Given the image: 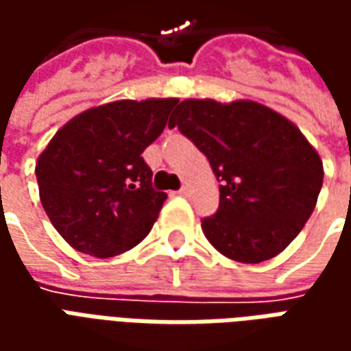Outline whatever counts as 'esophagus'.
Here are the masks:
<instances>
[{"mask_svg":"<svg viewBox=\"0 0 351 351\" xmlns=\"http://www.w3.org/2000/svg\"><path fill=\"white\" fill-rule=\"evenodd\" d=\"M178 193H180L182 197H188V195H190V188H188V186H182V188L178 190Z\"/></svg>","mask_w":351,"mask_h":351,"instance_id":"1","label":"esophagus"}]
</instances>
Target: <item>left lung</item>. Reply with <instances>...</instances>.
Returning a JSON list of instances; mask_svg holds the SVG:
<instances>
[{"label": "left lung", "instance_id": "1", "mask_svg": "<svg viewBox=\"0 0 351 351\" xmlns=\"http://www.w3.org/2000/svg\"><path fill=\"white\" fill-rule=\"evenodd\" d=\"M205 154L220 206L201 220L216 250L241 263L278 256L314 213L324 163L301 131L254 101H182L169 120Z\"/></svg>", "mask_w": 351, "mask_h": 351}]
</instances>
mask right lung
I'll return each mask as SVG.
<instances>
[{
	"label": "right lung",
	"mask_w": 351,
	"mask_h": 351,
	"mask_svg": "<svg viewBox=\"0 0 351 351\" xmlns=\"http://www.w3.org/2000/svg\"><path fill=\"white\" fill-rule=\"evenodd\" d=\"M178 99L114 101L75 116L39 156L45 213L75 250L112 258L137 246L167 199L143 158Z\"/></svg>",
	"instance_id": "right-lung-1"
}]
</instances>
